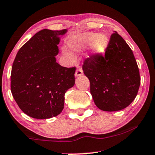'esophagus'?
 Here are the masks:
<instances>
[{
    "instance_id": "34e87169",
    "label": "esophagus",
    "mask_w": 155,
    "mask_h": 155,
    "mask_svg": "<svg viewBox=\"0 0 155 155\" xmlns=\"http://www.w3.org/2000/svg\"><path fill=\"white\" fill-rule=\"evenodd\" d=\"M83 70H82V68L81 67H78L77 70H76V72H75V74H74V75H75V77H78V76L83 75Z\"/></svg>"
}]
</instances>
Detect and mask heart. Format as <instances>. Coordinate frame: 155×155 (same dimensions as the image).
<instances>
[{"instance_id":"1","label":"heart","mask_w":155,"mask_h":155,"mask_svg":"<svg viewBox=\"0 0 155 155\" xmlns=\"http://www.w3.org/2000/svg\"><path fill=\"white\" fill-rule=\"evenodd\" d=\"M107 43V38L104 34L96 35L95 33H84L74 38L72 46L78 50H81L91 44L93 52L99 53L104 49Z\"/></svg>"}]
</instances>
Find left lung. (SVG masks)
<instances>
[{
	"label": "left lung",
	"mask_w": 155,
	"mask_h": 155,
	"mask_svg": "<svg viewBox=\"0 0 155 155\" xmlns=\"http://www.w3.org/2000/svg\"><path fill=\"white\" fill-rule=\"evenodd\" d=\"M96 107L107 112L123 110L137 95L141 83L132 50L117 32L110 36L104 55L95 54L83 61Z\"/></svg>",
	"instance_id": "1"
}]
</instances>
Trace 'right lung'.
<instances>
[{
  "label": "right lung",
  "mask_w": 155,
  "mask_h": 155,
  "mask_svg": "<svg viewBox=\"0 0 155 155\" xmlns=\"http://www.w3.org/2000/svg\"><path fill=\"white\" fill-rule=\"evenodd\" d=\"M67 30L44 29L20 48L13 63L11 91L23 112L35 119H48L61 112L64 94L74 85L76 67L56 61L59 36Z\"/></svg>",
  "instance_id": "obj_1"
}]
</instances>
